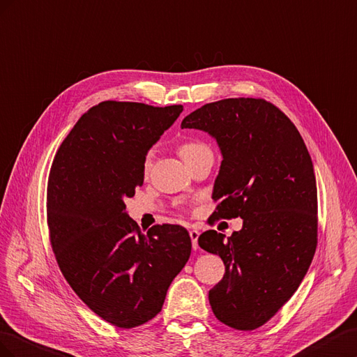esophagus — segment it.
I'll list each match as a JSON object with an SVG mask.
<instances>
[{
	"label": "esophagus",
	"mask_w": 357,
	"mask_h": 357,
	"mask_svg": "<svg viewBox=\"0 0 357 357\" xmlns=\"http://www.w3.org/2000/svg\"><path fill=\"white\" fill-rule=\"evenodd\" d=\"M199 235H200V233H199L197 230H190V238H191V243H192V248H195V250H197V248H199V243H197Z\"/></svg>",
	"instance_id": "obj_1"
}]
</instances>
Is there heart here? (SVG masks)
I'll list each match as a JSON object with an SVG mask.
<instances>
[{"label": "heart", "mask_w": 357, "mask_h": 357, "mask_svg": "<svg viewBox=\"0 0 357 357\" xmlns=\"http://www.w3.org/2000/svg\"><path fill=\"white\" fill-rule=\"evenodd\" d=\"M203 149H208V146L205 144H202V142H185V144H182L179 146V154H181L182 158L187 160L191 155H195L196 152L203 151ZM152 158H154V154H152V151H149L148 154L145 155V158H144V170H145V173H148L151 166H152Z\"/></svg>", "instance_id": "heart-1"}]
</instances>
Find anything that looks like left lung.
I'll return each instance as SVG.
<instances>
[{
	"mask_svg": "<svg viewBox=\"0 0 357 357\" xmlns=\"http://www.w3.org/2000/svg\"><path fill=\"white\" fill-rule=\"evenodd\" d=\"M181 128L206 131L221 149L209 222L243 221L227 239L215 230L199 236L200 248L226 266L209 303L221 323L254 331L298 290L317 247L311 157L293 122L263 98L213 101L191 112Z\"/></svg>",
	"mask_w": 357,
	"mask_h": 357,
	"instance_id": "8db88e82",
	"label": "left lung"
}]
</instances>
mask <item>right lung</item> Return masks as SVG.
Wrapping results in <instances>:
<instances>
[{"label": "right lung", "mask_w": 357, "mask_h": 357, "mask_svg": "<svg viewBox=\"0 0 357 357\" xmlns=\"http://www.w3.org/2000/svg\"><path fill=\"white\" fill-rule=\"evenodd\" d=\"M182 110L101 101L80 116L50 167L46 211L58 266L88 308L116 328L154 319L190 259L184 227L157 224L144 233L124 203L144 184L149 148Z\"/></svg>", "instance_id": "add662e5"}]
</instances>
